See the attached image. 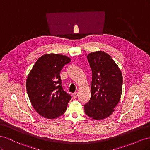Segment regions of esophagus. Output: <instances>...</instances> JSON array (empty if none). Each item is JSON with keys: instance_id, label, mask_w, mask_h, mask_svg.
<instances>
[{"instance_id": "1", "label": "esophagus", "mask_w": 150, "mask_h": 150, "mask_svg": "<svg viewBox=\"0 0 150 150\" xmlns=\"http://www.w3.org/2000/svg\"><path fill=\"white\" fill-rule=\"evenodd\" d=\"M72 96H73V98H74V99L77 98V97L78 96V93H77V92H75L74 93H73V94H72Z\"/></svg>"}]
</instances>
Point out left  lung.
<instances>
[{
	"label": "left lung",
	"instance_id": "obj_1",
	"mask_svg": "<svg viewBox=\"0 0 150 150\" xmlns=\"http://www.w3.org/2000/svg\"><path fill=\"white\" fill-rule=\"evenodd\" d=\"M92 71L91 98L84 104L86 115L99 120L108 117L119 103L122 92V76L111 57L103 51L87 56Z\"/></svg>",
	"mask_w": 150,
	"mask_h": 150
}]
</instances>
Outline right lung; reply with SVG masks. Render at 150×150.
Masks as SVG:
<instances>
[{
	"mask_svg": "<svg viewBox=\"0 0 150 150\" xmlns=\"http://www.w3.org/2000/svg\"><path fill=\"white\" fill-rule=\"evenodd\" d=\"M71 62L69 57L48 54L39 57L26 81V89L32 105L39 114L54 119L64 114L71 96L62 87V68Z\"/></svg>",
	"mask_w": 150,
	"mask_h": 150,
	"instance_id": "1",
	"label": "right lung"
}]
</instances>
